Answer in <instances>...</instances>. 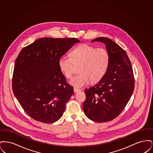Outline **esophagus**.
<instances>
[{
  "label": "esophagus",
  "instance_id": "34e87169",
  "mask_svg": "<svg viewBox=\"0 0 153 153\" xmlns=\"http://www.w3.org/2000/svg\"><path fill=\"white\" fill-rule=\"evenodd\" d=\"M73 89H74V92L75 93H76V92H79V91H81L80 89H79V88H77L75 87L73 88Z\"/></svg>",
  "mask_w": 153,
  "mask_h": 153
}]
</instances>
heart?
<instances>
[{
	"label": "heart",
	"mask_w": 153,
	"mask_h": 153,
	"mask_svg": "<svg viewBox=\"0 0 153 153\" xmlns=\"http://www.w3.org/2000/svg\"><path fill=\"white\" fill-rule=\"evenodd\" d=\"M70 57L62 56L58 60L61 72L67 79L72 78L75 66H79L80 74L74 76L69 83L76 88H81L91 81L96 82L102 79L106 73L109 63V54L104 48L81 44L69 53Z\"/></svg>",
	"instance_id": "1"
}]
</instances>
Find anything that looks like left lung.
<instances>
[{
  "label": "left lung",
  "instance_id": "1",
  "mask_svg": "<svg viewBox=\"0 0 153 153\" xmlns=\"http://www.w3.org/2000/svg\"><path fill=\"white\" fill-rule=\"evenodd\" d=\"M93 42L105 45L109 65L97 84L85 89L82 107L89 119L103 123L117 117L125 108L134 89V77L129 58L119 45L107 37L95 38Z\"/></svg>",
  "mask_w": 153,
  "mask_h": 153
}]
</instances>
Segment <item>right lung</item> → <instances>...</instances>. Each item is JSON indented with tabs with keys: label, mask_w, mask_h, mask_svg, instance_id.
Returning a JSON list of instances; mask_svg holds the SVG:
<instances>
[{
	"label": "right lung",
	"mask_w": 153,
	"mask_h": 153,
	"mask_svg": "<svg viewBox=\"0 0 153 153\" xmlns=\"http://www.w3.org/2000/svg\"><path fill=\"white\" fill-rule=\"evenodd\" d=\"M77 42L74 38H41L24 48L16 59L13 91L22 108L36 121L52 123L63 115L74 91L58 60Z\"/></svg>",
	"instance_id": "add662e5"
}]
</instances>
